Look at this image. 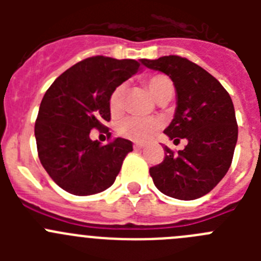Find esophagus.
Instances as JSON below:
<instances>
[{
  "label": "esophagus",
  "instance_id": "esophagus-1",
  "mask_svg": "<svg viewBox=\"0 0 261 261\" xmlns=\"http://www.w3.org/2000/svg\"><path fill=\"white\" fill-rule=\"evenodd\" d=\"M145 145L144 144H135L133 145V147H135L136 150H140V149H144Z\"/></svg>",
  "mask_w": 261,
  "mask_h": 261
}]
</instances>
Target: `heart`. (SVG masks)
Returning a JSON list of instances; mask_svg holds the SVG:
<instances>
[{"label":"heart","instance_id":"heart-1","mask_svg":"<svg viewBox=\"0 0 261 261\" xmlns=\"http://www.w3.org/2000/svg\"><path fill=\"white\" fill-rule=\"evenodd\" d=\"M145 85L159 105L171 100L175 93L172 80L162 73H156V74H151L145 78ZM124 96H125V85L124 84L115 87L112 93L110 94L108 108H110L112 116H119L123 112ZM159 128H161V123L153 117L142 119V117L129 116L117 124L116 130L121 137H125L132 141L142 142L149 140L154 133L158 132Z\"/></svg>","mask_w":261,"mask_h":261}]
</instances>
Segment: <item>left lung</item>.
<instances>
[{
  "instance_id": "left-lung-1",
  "label": "left lung",
  "mask_w": 261,
  "mask_h": 261,
  "mask_svg": "<svg viewBox=\"0 0 261 261\" xmlns=\"http://www.w3.org/2000/svg\"><path fill=\"white\" fill-rule=\"evenodd\" d=\"M144 65L171 78L177 107L168 137L188 144L175 153L165 146L162 163L150 168L159 191L179 200H195L211 192L231 166L238 140L232 100L225 87L208 71L180 56L144 59Z\"/></svg>"
}]
</instances>
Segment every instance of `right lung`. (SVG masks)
Instances as JSON below:
<instances>
[{
    "label": "right lung",
    "mask_w": 261,
    "mask_h": 261,
    "mask_svg": "<svg viewBox=\"0 0 261 261\" xmlns=\"http://www.w3.org/2000/svg\"><path fill=\"white\" fill-rule=\"evenodd\" d=\"M142 65L144 59L89 57L64 71L47 90L36 117V146L40 163L64 191L89 196L114 184L133 145L125 138H111L105 125L111 120L108 98ZM93 128L109 136L107 144L89 138Z\"/></svg>",
    "instance_id": "right-lung-1"
}]
</instances>
